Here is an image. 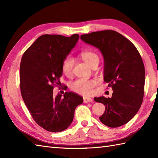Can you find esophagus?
Segmentation results:
<instances>
[{
  "instance_id": "obj_1",
  "label": "esophagus",
  "mask_w": 158,
  "mask_h": 158,
  "mask_svg": "<svg viewBox=\"0 0 158 158\" xmlns=\"http://www.w3.org/2000/svg\"><path fill=\"white\" fill-rule=\"evenodd\" d=\"M89 102H92V99L91 98H89V97H83V102L87 103Z\"/></svg>"
}]
</instances>
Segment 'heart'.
<instances>
[{"label":"heart","mask_w":158,"mask_h":158,"mask_svg":"<svg viewBox=\"0 0 158 158\" xmlns=\"http://www.w3.org/2000/svg\"><path fill=\"white\" fill-rule=\"evenodd\" d=\"M83 60L90 66L94 64L99 62V58L96 53L91 51L83 52L81 53ZM75 60L71 56H67L64 58L62 62V71L67 77L72 75L73 68ZM98 84L95 79H78L73 82L70 85V88L73 91L83 96L92 95L94 92V88Z\"/></svg>","instance_id":"heart-1"}]
</instances>
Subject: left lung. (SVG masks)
Returning a JSON list of instances; mask_svg holds the SVG:
<instances>
[{"mask_svg":"<svg viewBox=\"0 0 158 158\" xmlns=\"http://www.w3.org/2000/svg\"><path fill=\"white\" fill-rule=\"evenodd\" d=\"M81 39L102 52L104 81L113 90L111 98H94L105 106L100 122L110 127L123 126L139 111L143 100L145 71L141 56L132 42L115 31L93 32Z\"/></svg>","mask_w":158,"mask_h":158,"instance_id":"8db88e82","label":"left lung"}]
</instances>
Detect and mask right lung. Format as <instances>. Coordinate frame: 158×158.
I'll return each mask as SVG.
<instances>
[{
	"mask_svg": "<svg viewBox=\"0 0 158 158\" xmlns=\"http://www.w3.org/2000/svg\"><path fill=\"white\" fill-rule=\"evenodd\" d=\"M79 35L64 36L43 35L26 50L19 68L20 91L35 122L52 132L66 130L71 124L75 110L82 97L71 92L54 96L53 89L60 85L62 62L75 47ZM66 88V86H65Z\"/></svg>",
	"mask_w": 158,
	"mask_h": 158,
	"instance_id": "obj_1",
	"label": "right lung"
}]
</instances>
